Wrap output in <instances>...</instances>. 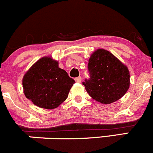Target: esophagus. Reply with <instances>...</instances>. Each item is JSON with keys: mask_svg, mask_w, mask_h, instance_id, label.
I'll return each mask as SVG.
<instances>
[{"mask_svg": "<svg viewBox=\"0 0 153 153\" xmlns=\"http://www.w3.org/2000/svg\"><path fill=\"white\" fill-rule=\"evenodd\" d=\"M75 81H76V82H77V83L81 82V81H82V77H81V76L76 77V78H75Z\"/></svg>", "mask_w": 153, "mask_h": 153, "instance_id": "1", "label": "esophagus"}]
</instances>
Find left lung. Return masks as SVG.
<instances>
[{
  "label": "left lung",
  "mask_w": 153,
  "mask_h": 153,
  "mask_svg": "<svg viewBox=\"0 0 153 153\" xmlns=\"http://www.w3.org/2000/svg\"><path fill=\"white\" fill-rule=\"evenodd\" d=\"M90 78L83 82L88 94L97 102L110 104L122 97L129 88L127 67L111 53L98 49L93 53L88 65Z\"/></svg>",
  "instance_id": "obj_1"
}]
</instances>
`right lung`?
<instances>
[{"label":"right lung","instance_id":"add662e5","mask_svg":"<svg viewBox=\"0 0 153 153\" xmlns=\"http://www.w3.org/2000/svg\"><path fill=\"white\" fill-rule=\"evenodd\" d=\"M74 79L59 68L58 62L50 56L38 60L22 80L24 93L33 104L45 109H53L68 96Z\"/></svg>","mask_w":153,"mask_h":153}]
</instances>
